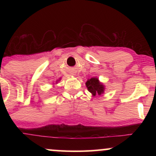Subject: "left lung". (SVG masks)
Segmentation results:
<instances>
[{
  "instance_id": "1",
  "label": "left lung",
  "mask_w": 156,
  "mask_h": 156,
  "mask_svg": "<svg viewBox=\"0 0 156 156\" xmlns=\"http://www.w3.org/2000/svg\"><path fill=\"white\" fill-rule=\"evenodd\" d=\"M86 86L89 92L92 93L93 96H95L97 94L101 95V94L104 93V85L99 81L98 78H92L88 79L86 82Z\"/></svg>"
}]
</instances>
